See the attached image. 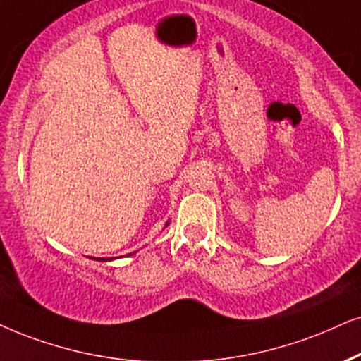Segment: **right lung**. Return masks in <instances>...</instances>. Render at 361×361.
Instances as JSON below:
<instances>
[{
    "mask_svg": "<svg viewBox=\"0 0 361 361\" xmlns=\"http://www.w3.org/2000/svg\"><path fill=\"white\" fill-rule=\"evenodd\" d=\"M93 259H97V262H111V259H115V258H93Z\"/></svg>",
    "mask_w": 361,
    "mask_h": 361,
    "instance_id": "right-lung-1",
    "label": "right lung"
}]
</instances>
